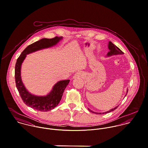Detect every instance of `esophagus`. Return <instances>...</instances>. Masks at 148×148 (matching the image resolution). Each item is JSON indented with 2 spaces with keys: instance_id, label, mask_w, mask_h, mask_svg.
Instances as JSON below:
<instances>
[{
  "instance_id": "obj_1",
  "label": "esophagus",
  "mask_w": 148,
  "mask_h": 148,
  "mask_svg": "<svg viewBox=\"0 0 148 148\" xmlns=\"http://www.w3.org/2000/svg\"><path fill=\"white\" fill-rule=\"evenodd\" d=\"M82 73L81 72H77L75 73V76H74V78H76V77H80V76H82Z\"/></svg>"
}]
</instances>
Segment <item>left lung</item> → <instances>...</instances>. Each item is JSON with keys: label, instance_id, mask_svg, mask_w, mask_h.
<instances>
[{"label": "left lung", "instance_id": "1", "mask_svg": "<svg viewBox=\"0 0 148 148\" xmlns=\"http://www.w3.org/2000/svg\"><path fill=\"white\" fill-rule=\"evenodd\" d=\"M108 48H109V49L110 50V51L108 53V55H107L108 56H111V55H118V54H123V53H124V52H123L119 48H118L117 46H116L114 44H113L111 42H109ZM117 107H118V106H116V107H115L114 108H113V109H111V110H109V111H108V112H103L102 114H106V113H109V112H112V111H113L114 110L116 109ZM89 110H90L89 109ZM90 111L91 112V110H90ZM92 112L95 113V112H92ZM96 113L99 114H101V113Z\"/></svg>", "mask_w": 148, "mask_h": 148}]
</instances>
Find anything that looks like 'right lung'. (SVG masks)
I'll return each mask as SVG.
<instances>
[{"label": "right lung", "instance_id": "obj_1", "mask_svg": "<svg viewBox=\"0 0 148 148\" xmlns=\"http://www.w3.org/2000/svg\"><path fill=\"white\" fill-rule=\"evenodd\" d=\"M62 37L56 36L52 39H42L26 47L18 58L15 68L16 86L21 99L27 106L41 112H47L53 109L59 104L63 95L64 91L69 83V80L60 81L53 86L51 92L45 96L32 95L24 87L21 76V65L26 55L43 48H48L56 44Z\"/></svg>", "mask_w": 148, "mask_h": 148}]
</instances>
